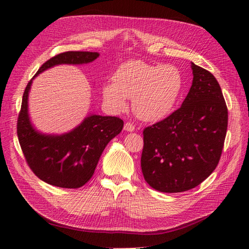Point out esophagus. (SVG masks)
<instances>
[{"mask_svg": "<svg viewBox=\"0 0 249 249\" xmlns=\"http://www.w3.org/2000/svg\"><path fill=\"white\" fill-rule=\"evenodd\" d=\"M124 130L126 132H134L135 131V126H134L131 123H126L124 126Z\"/></svg>", "mask_w": 249, "mask_h": 249, "instance_id": "34e87169", "label": "esophagus"}]
</instances>
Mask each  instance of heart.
Listing matches in <instances>:
<instances>
[{"label":"heart","mask_w":249,"mask_h":249,"mask_svg":"<svg viewBox=\"0 0 249 249\" xmlns=\"http://www.w3.org/2000/svg\"><path fill=\"white\" fill-rule=\"evenodd\" d=\"M112 83L103 86L107 106L118 112L132 98L136 115L144 122H157L170 114L183 87V78L177 67L147 64L134 59L120 65Z\"/></svg>","instance_id":"obj_1"}]
</instances>
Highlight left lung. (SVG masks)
Here are the masks:
<instances>
[{
	"mask_svg": "<svg viewBox=\"0 0 249 249\" xmlns=\"http://www.w3.org/2000/svg\"><path fill=\"white\" fill-rule=\"evenodd\" d=\"M193 83L178 110L143 131L141 170L154 190L194 189L216 169L227 130V108L217 79L192 63Z\"/></svg>",
	"mask_w": 249,
	"mask_h": 249,
	"instance_id": "left-lung-1",
	"label": "left lung"
}]
</instances>
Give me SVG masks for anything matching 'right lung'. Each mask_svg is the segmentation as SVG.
Masks as SVG:
<instances>
[{
    "label": "right lung",
    "instance_id": "1",
    "mask_svg": "<svg viewBox=\"0 0 249 249\" xmlns=\"http://www.w3.org/2000/svg\"><path fill=\"white\" fill-rule=\"evenodd\" d=\"M98 56V52L90 51L60 53L42 65L26 87L18 119V137L27 163L46 183L63 189H78L86 184L107 144L122 132L124 122L118 117L89 114L67 133L39 132L32 124L28 110L33 79L54 66L89 64Z\"/></svg>",
    "mask_w": 249,
    "mask_h": 249
}]
</instances>
